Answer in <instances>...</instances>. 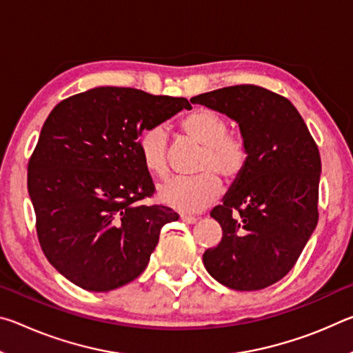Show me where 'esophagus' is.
<instances>
[{"instance_id": "esophagus-1", "label": "esophagus", "mask_w": 353, "mask_h": 353, "mask_svg": "<svg viewBox=\"0 0 353 353\" xmlns=\"http://www.w3.org/2000/svg\"><path fill=\"white\" fill-rule=\"evenodd\" d=\"M181 219L183 221V223H187V224H194L196 221H198V218L191 216V214H181Z\"/></svg>"}]
</instances>
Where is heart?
Masks as SVG:
<instances>
[{
	"label": "heart",
	"instance_id": "heart-1",
	"mask_svg": "<svg viewBox=\"0 0 353 353\" xmlns=\"http://www.w3.org/2000/svg\"><path fill=\"white\" fill-rule=\"evenodd\" d=\"M191 141L202 146L194 177H174L159 187V199L179 212H199L213 204L223 191V182H236L249 163L244 137L229 130V123L212 109H196L181 121ZM139 152L145 168L155 176L168 171V134L162 124H151L139 137Z\"/></svg>",
	"mask_w": 353,
	"mask_h": 353
}]
</instances>
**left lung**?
Masks as SVG:
<instances>
[{"mask_svg": "<svg viewBox=\"0 0 353 353\" xmlns=\"http://www.w3.org/2000/svg\"><path fill=\"white\" fill-rule=\"evenodd\" d=\"M191 103L235 119L249 146L246 171L210 213L223 238L202 255L204 266L232 290H263L292 270L318 224V145L288 99L252 83Z\"/></svg>", "mask_w": 353, "mask_h": 353, "instance_id": "left-lung-1", "label": "left lung"}]
</instances>
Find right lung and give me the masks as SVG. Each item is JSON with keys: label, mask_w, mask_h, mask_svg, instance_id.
<instances>
[{"label": "right lung", "mask_w": 353, "mask_h": 353, "mask_svg": "<svg viewBox=\"0 0 353 353\" xmlns=\"http://www.w3.org/2000/svg\"><path fill=\"white\" fill-rule=\"evenodd\" d=\"M185 98L98 87L59 103L28 163V191L48 261L88 291H110L146 270L165 224L179 214L146 205L154 182L139 152L141 130Z\"/></svg>", "instance_id": "obj_1"}]
</instances>
